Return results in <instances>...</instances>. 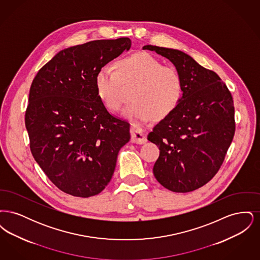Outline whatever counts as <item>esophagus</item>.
Returning <instances> with one entry per match:
<instances>
[{
    "instance_id": "34e87169",
    "label": "esophagus",
    "mask_w": 260,
    "mask_h": 260,
    "mask_svg": "<svg viewBox=\"0 0 260 260\" xmlns=\"http://www.w3.org/2000/svg\"><path fill=\"white\" fill-rule=\"evenodd\" d=\"M131 135H132V139L131 141L136 144H143L146 142V133L143 132L142 129L136 128V127H132L131 128Z\"/></svg>"
}]
</instances>
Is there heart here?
Here are the masks:
<instances>
[{"instance_id":"b5f03b06","label":"heart","mask_w":260,"mask_h":260,"mask_svg":"<svg viewBox=\"0 0 260 260\" xmlns=\"http://www.w3.org/2000/svg\"><path fill=\"white\" fill-rule=\"evenodd\" d=\"M135 87L134 102L124 109V117L143 125L155 117L164 119L175 109L182 96V81L172 66H165L148 52L120 59L117 69L104 65L95 76V88L103 105L117 111L124 99V87Z\"/></svg>"}]
</instances>
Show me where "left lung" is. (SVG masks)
Listing matches in <instances>:
<instances>
[{
  "mask_svg": "<svg viewBox=\"0 0 260 260\" xmlns=\"http://www.w3.org/2000/svg\"><path fill=\"white\" fill-rule=\"evenodd\" d=\"M142 49L168 58L182 81L179 103L147 137L160 149L153 173L173 192L194 191L218 172L233 140L232 95L218 75L185 52L151 45Z\"/></svg>",
  "mask_w": 260,
  "mask_h": 260,
  "instance_id": "left-lung-1",
  "label": "left lung"
}]
</instances>
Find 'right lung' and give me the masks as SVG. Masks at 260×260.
I'll list each match as a JSON object with an SVG mask.
<instances>
[{"label": "right lung", "instance_id": "obj_1", "mask_svg": "<svg viewBox=\"0 0 260 260\" xmlns=\"http://www.w3.org/2000/svg\"><path fill=\"white\" fill-rule=\"evenodd\" d=\"M128 38L98 40L59 51L38 72L29 92L25 125L32 155L64 193L88 198L111 180L129 124L99 99V69L131 49Z\"/></svg>", "mask_w": 260, "mask_h": 260}]
</instances>
